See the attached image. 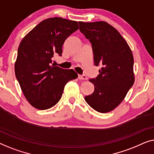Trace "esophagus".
<instances>
[{"label": "esophagus", "instance_id": "obj_1", "mask_svg": "<svg viewBox=\"0 0 154 154\" xmlns=\"http://www.w3.org/2000/svg\"><path fill=\"white\" fill-rule=\"evenodd\" d=\"M78 78H79V79L80 80H87L88 79V77L86 76V75H79L78 76Z\"/></svg>", "mask_w": 154, "mask_h": 154}]
</instances>
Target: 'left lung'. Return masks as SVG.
<instances>
[{"instance_id":"obj_1","label":"left lung","mask_w":154,"mask_h":154,"mask_svg":"<svg viewBox=\"0 0 154 154\" xmlns=\"http://www.w3.org/2000/svg\"><path fill=\"white\" fill-rule=\"evenodd\" d=\"M79 24L91 43L95 66H103L98 77L89 79L94 92L84 98L96 111L107 113L119 105L133 85V53L119 32L105 21H79Z\"/></svg>"}]
</instances>
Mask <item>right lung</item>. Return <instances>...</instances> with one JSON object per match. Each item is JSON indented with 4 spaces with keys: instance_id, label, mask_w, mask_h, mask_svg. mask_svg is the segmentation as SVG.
I'll use <instances>...</instances> for the list:
<instances>
[{
    "instance_id": "obj_1",
    "label": "right lung",
    "mask_w": 154,
    "mask_h": 154,
    "mask_svg": "<svg viewBox=\"0 0 154 154\" xmlns=\"http://www.w3.org/2000/svg\"><path fill=\"white\" fill-rule=\"evenodd\" d=\"M79 29L77 21L60 17L45 19L19 45L14 72L25 98L38 109H47L61 98L66 84L77 78L74 70L51 66L61 56L65 40Z\"/></svg>"
}]
</instances>
